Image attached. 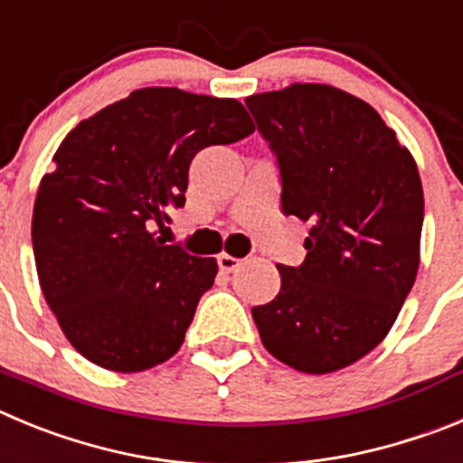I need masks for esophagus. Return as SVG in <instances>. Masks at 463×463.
<instances>
[{"mask_svg":"<svg viewBox=\"0 0 463 463\" xmlns=\"http://www.w3.org/2000/svg\"><path fill=\"white\" fill-rule=\"evenodd\" d=\"M240 265H241L240 258L231 256V253H222V256H219V268H222V272H235Z\"/></svg>","mask_w":463,"mask_h":463,"instance_id":"1","label":"esophagus"}]
</instances>
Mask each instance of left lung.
<instances>
[{
    "label": "left lung",
    "mask_w": 463,
    "mask_h": 463,
    "mask_svg": "<svg viewBox=\"0 0 463 463\" xmlns=\"http://www.w3.org/2000/svg\"><path fill=\"white\" fill-rule=\"evenodd\" d=\"M277 154L283 214L311 226L299 268L253 307L262 345L304 373L372 353L397 320L420 268L424 195L413 154L376 110L332 85L293 82L247 97Z\"/></svg>",
    "instance_id": "obj_1"
}]
</instances>
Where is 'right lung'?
Wrapping results in <instances>:
<instances>
[{"mask_svg":"<svg viewBox=\"0 0 463 463\" xmlns=\"http://www.w3.org/2000/svg\"><path fill=\"white\" fill-rule=\"evenodd\" d=\"M253 128L235 99L143 87L61 140L41 177L32 244L45 302L82 357L136 373L180 351L219 265L154 228L184 205L195 154Z\"/></svg>","mask_w":463,"mask_h":463,"instance_id":"obj_1","label":"right lung"}]
</instances>
